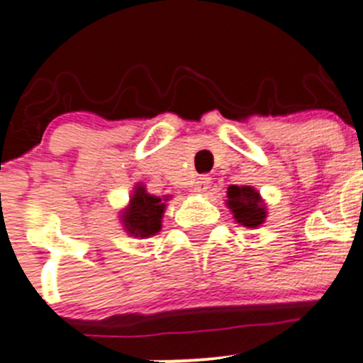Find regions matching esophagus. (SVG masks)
<instances>
[{
    "label": "esophagus",
    "mask_w": 363,
    "mask_h": 363,
    "mask_svg": "<svg viewBox=\"0 0 363 363\" xmlns=\"http://www.w3.org/2000/svg\"><path fill=\"white\" fill-rule=\"evenodd\" d=\"M208 189H211V178H207V176L199 178L194 185V192H198V194H207Z\"/></svg>",
    "instance_id": "obj_1"
}]
</instances>
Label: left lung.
I'll list each match as a JSON object with an SVG mask.
<instances>
[{"mask_svg":"<svg viewBox=\"0 0 363 363\" xmlns=\"http://www.w3.org/2000/svg\"><path fill=\"white\" fill-rule=\"evenodd\" d=\"M227 205L234 219L247 228L261 227L266 219V205L261 194L250 185H230Z\"/></svg>","mask_w":363,"mask_h":363,"instance_id":"obj_1","label":"left lung"}]
</instances>
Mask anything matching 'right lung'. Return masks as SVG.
<instances>
[{
    "mask_svg": "<svg viewBox=\"0 0 363 363\" xmlns=\"http://www.w3.org/2000/svg\"><path fill=\"white\" fill-rule=\"evenodd\" d=\"M167 198H158L145 191L142 184H138L133 191L129 205L122 211V223L129 235L135 238H151L162 228V216L165 211Z\"/></svg>",
    "mask_w": 363,
    "mask_h": 363,
    "instance_id": "1",
    "label": "right lung"
}]
</instances>
